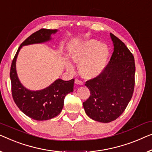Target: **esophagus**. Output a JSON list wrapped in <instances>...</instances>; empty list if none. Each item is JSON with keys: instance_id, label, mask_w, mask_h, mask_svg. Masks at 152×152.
I'll use <instances>...</instances> for the list:
<instances>
[{"instance_id": "obj_1", "label": "esophagus", "mask_w": 152, "mask_h": 152, "mask_svg": "<svg viewBox=\"0 0 152 152\" xmlns=\"http://www.w3.org/2000/svg\"><path fill=\"white\" fill-rule=\"evenodd\" d=\"M75 83L76 84H79V85H83V81H81V80H79L78 79H75Z\"/></svg>"}]
</instances>
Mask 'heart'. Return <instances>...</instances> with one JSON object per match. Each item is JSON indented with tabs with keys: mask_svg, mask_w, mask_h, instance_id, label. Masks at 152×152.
<instances>
[{
	"mask_svg": "<svg viewBox=\"0 0 152 152\" xmlns=\"http://www.w3.org/2000/svg\"><path fill=\"white\" fill-rule=\"evenodd\" d=\"M109 55L107 46L94 39L79 43L75 46L71 53L72 61L80 64V75L87 80L95 78L102 73L107 64ZM66 67L69 71L73 69L70 62L66 64Z\"/></svg>",
	"mask_w": 152,
	"mask_h": 152,
	"instance_id": "obj_1",
	"label": "heart"
}]
</instances>
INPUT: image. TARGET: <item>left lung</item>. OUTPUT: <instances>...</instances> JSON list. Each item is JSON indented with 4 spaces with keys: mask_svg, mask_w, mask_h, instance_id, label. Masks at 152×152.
<instances>
[{
    "mask_svg": "<svg viewBox=\"0 0 152 152\" xmlns=\"http://www.w3.org/2000/svg\"><path fill=\"white\" fill-rule=\"evenodd\" d=\"M114 51L110 60L98 77L86 81L91 95L83 102L90 118L109 123L116 119L126 108L135 84L134 58L125 44L110 34Z\"/></svg>",
    "mask_w": 152,
    "mask_h": 152,
    "instance_id": "obj_1",
    "label": "left lung"
}]
</instances>
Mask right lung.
I'll use <instances>...</instances> for the list:
<instances>
[{"instance_id":"1","label":"right lung","mask_w":152,"mask_h":152,"mask_svg":"<svg viewBox=\"0 0 152 152\" xmlns=\"http://www.w3.org/2000/svg\"><path fill=\"white\" fill-rule=\"evenodd\" d=\"M57 31V29L41 28L31 35L19 47L11 66L10 79L14 102L24 114L34 120H49L58 116L63 108L66 95L73 91L75 80L72 79L64 81L58 79L49 87L41 91H29L22 85L18 77L16 58L23 46L49 41L51 39L50 35Z\"/></svg>"}]
</instances>
